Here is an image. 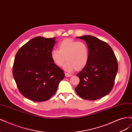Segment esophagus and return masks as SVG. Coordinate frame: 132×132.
<instances>
[{"mask_svg":"<svg viewBox=\"0 0 132 132\" xmlns=\"http://www.w3.org/2000/svg\"><path fill=\"white\" fill-rule=\"evenodd\" d=\"M65 76L66 77H71V75H70V74H68V73H65Z\"/></svg>","mask_w":132,"mask_h":132,"instance_id":"obj_1","label":"esophagus"}]
</instances>
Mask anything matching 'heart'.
Instances as JSON below:
<instances>
[{
	"mask_svg": "<svg viewBox=\"0 0 132 132\" xmlns=\"http://www.w3.org/2000/svg\"><path fill=\"white\" fill-rule=\"evenodd\" d=\"M59 50L54 49L51 52V56L55 65L63 67L68 72L75 69L77 71L83 69L87 65L89 59V50L86 44L73 39H63L58 45Z\"/></svg>",
	"mask_w": 132,
	"mask_h": 132,
	"instance_id": "heart-1",
	"label": "heart"
}]
</instances>
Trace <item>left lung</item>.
I'll list each match as a JSON object with an SVG mask.
<instances>
[{
  "label": "left lung",
  "mask_w": 132,
  "mask_h": 132,
  "mask_svg": "<svg viewBox=\"0 0 132 132\" xmlns=\"http://www.w3.org/2000/svg\"><path fill=\"white\" fill-rule=\"evenodd\" d=\"M77 38L85 41L89 50L87 65L77 75L80 82L75 87L82 98L95 100L109 94L113 88L118 71L116 57L111 47L93 36Z\"/></svg>",
  "instance_id": "left-lung-1"
}]
</instances>
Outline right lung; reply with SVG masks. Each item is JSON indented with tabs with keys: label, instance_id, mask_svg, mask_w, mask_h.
I'll use <instances>...</instances> for the list:
<instances>
[{
	"label": "right lung",
	"instance_id": "right-lung-1",
	"mask_svg": "<svg viewBox=\"0 0 132 132\" xmlns=\"http://www.w3.org/2000/svg\"><path fill=\"white\" fill-rule=\"evenodd\" d=\"M55 39L34 37L22 46L15 55L13 77L20 93L30 100H48L64 78V71L51 59Z\"/></svg>",
	"mask_w": 132,
	"mask_h": 132
}]
</instances>
